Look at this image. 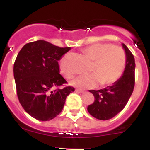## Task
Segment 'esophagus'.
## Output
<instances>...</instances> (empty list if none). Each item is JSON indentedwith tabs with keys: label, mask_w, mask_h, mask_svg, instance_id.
Wrapping results in <instances>:
<instances>
[{
	"label": "esophagus",
	"mask_w": 150,
	"mask_h": 150,
	"mask_svg": "<svg viewBox=\"0 0 150 150\" xmlns=\"http://www.w3.org/2000/svg\"><path fill=\"white\" fill-rule=\"evenodd\" d=\"M75 91H76V92H78V93H84L85 91H83V90H81V89H78V88H76Z\"/></svg>",
	"instance_id": "1"
}]
</instances>
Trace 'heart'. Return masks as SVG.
<instances>
[{"label": "heart", "mask_w": 150, "mask_h": 150, "mask_svg": "<svg viewBox=\"0 0 150 150\" xmlns=\"http://www.w3.org/2000/svg\"><path fill=\"white\" fill-rule=\"evenodd\" d=\"M83 52L94 61L89 75H83L71 82V85L79 89L92 88L99 83L109 86L121 77L126 64V56L122 48L110 43H95L83 50ZM60 71L63 76L71 79L75 75L66 59L60 62Z\"/></svg>", "instance_id": "obj_1"}]
</instances>
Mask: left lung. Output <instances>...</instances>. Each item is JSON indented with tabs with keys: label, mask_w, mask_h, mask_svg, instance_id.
I'll return each mask as SVG.
<instances>
[{
	"label": "left lung",
	"mask_w": 150,
	"mask_h": 150,
	"mask_svg": "<svg viewBox=\"0 0 150 150\" xmlns=\"http://www.w3.org/2000/svg\"><path fill=\"white\" fill-rule=\"evenodd\" d=\"M126 56V64L121 77L111 86L100 90H89L95 101L87 107L90 115L100 120H108L123 110L129 100L134 87V58L122 43Z\"/></svg>",
	"instance_id": "obj_1"
}]
</instances>
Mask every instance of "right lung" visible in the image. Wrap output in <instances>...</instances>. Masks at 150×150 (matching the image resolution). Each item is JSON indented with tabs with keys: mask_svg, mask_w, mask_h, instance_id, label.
Returning <instances> with one entry per match:
<instances>
[{
	"mask_svg": "<svg viewBox=\"0 0 150 150\" xmlns=\"http://www.w3.org/2000/svg\"><path fill=\"white\" fill-rule=\"evenodd\" d=\"M71 47L61 48L45 40L25 44L13 66L18 98L24 110L40 121H49L62 112L71 86L60 74L59 61Z\"/></svg>",
	"mask_w": 150,
	"mask_h": 150,
	"instance_id": "1",
	"label": "right lung"
}]
</instances>
